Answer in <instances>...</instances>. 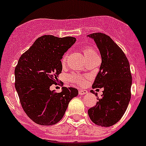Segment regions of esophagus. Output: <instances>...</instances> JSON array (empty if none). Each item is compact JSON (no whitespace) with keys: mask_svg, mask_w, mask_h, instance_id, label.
I'll return each instance as SVG.
<instances>
[{"mask_svg":"<svg viewBox=\"0 0 146 146\" xmlns=\"http://www.w3.org/2000/svg\"><path fill=\"white\" fill-rule=\"evenodd\" d=\"M79 94H80V96H84V95L88 94V92L86 90H84V89H80L79 90Z\"/></svg>","mask_w":146,"mask_h":146,"instance_id":"1","label":"esophagus"}]
</instances>
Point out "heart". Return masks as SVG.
I'll use <instances>...</instances> for the list:
<instances>
[{
    "mask_svg": "<svg viewBox=\"0 0 146 146\" xmlns=\"http://www.w3.org/2000/svg\"><path fill=\"white\" fill-rule=\"evenodd\" d=\"M82 51H83V54H84V56L86 58L89 57V56H91V55L96 54V51L94 50V49H92V48H90V47H85V48H83V49H82ZM66 60V55H64L61 59L62 64H65ZM70 82H74V83H77V84L80 85V86H82V85L84 84L85 82H86V80H85L84 76L77 75V74H71V75L70 76Z\"/></svg>",
    "mask_w": 146,
    "mask_h": 146,
    "instance_id": "1",
    "label": "heart"
}]
</instances>
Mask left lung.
I'll list each match as a JSON object with an SVG mask.
<instances>
[{
    "mask_svg": "<svg viewBox=\"0 0 146 146\" xmlns=\"http://www.w3.org/2000/svg\"><path fill=\"white\" fill-rule=\"evenodd\" d=\"M95 41L102 57V64L92 88H103L102 98L89 109L91 120L108 127L121 119L131 98L132 75L128 59L108 35L92 33L87 35ZM97 98V99H98Z\"/></svg>",
    "mask_w": 146,
    "mask_h": 146,
    "instance_id": "left-lung-1",
    "label": "left lung"
}]
</instances>
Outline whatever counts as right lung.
<instances>
[{"label": "right lung", "instance_id": "1", "mask_svg": "<svg viewBox=\"0 0 146 146\" xmlns=\"http://www.w3.org/2000/svg\"><path fill=\"white\" fill-rule=\"evenodd\" d=\"M76 39L43 35L21 55L15 67V88L23 111L37 124L50 126L64 117L70 100L78 96L73 87L59 93L50 90L62 71L61 59Z\"/></svg>", "mask_w": 146, "mask_h": 146}]
</instances>
